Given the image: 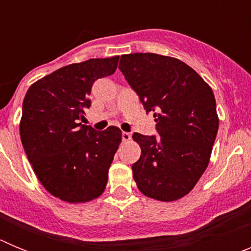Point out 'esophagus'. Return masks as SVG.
Here are the masks:
<instances>
[{"instance_id": "obj_1", "label": "esophagus", "mask_w": 251, "mask_h": 251, "mask_svg": "<svg viewBox=\"0 0 251 251\" xmlns=\"http://www.w3.org/2000/svg\"><path fill=\"white\" fill-rule=\"evenodd\" d=\"M130 138H132V136H130V133H128V132H123V133H122V141H123V142L130 141Z\"/></svg>"}]
</instances>
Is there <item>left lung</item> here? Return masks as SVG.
<instances>
[{"label":"left lung","mask_w":251,"mask_h":251,"mask_svg":"<svg viewBox=\"0 0 251 251\" xmlns=\"http://www.w3.org/2000/svg\"><path fill=\"white\" fill-rule=\"evenodd\" d=\"M119 69L153 112L158 136L133 134L141 158L132 166L139 191L159 201L178 200L200 179L219 129L214 93L187 64L151 52L122 55Z\"/></svg>","instance_id":"8db88e82"}]
</instances>
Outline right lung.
<instances>
[{"mask_svg": "<svg viewBox=\"0 0 251 251\" xmlns=\"http://www.w3.org/2000/svg\"><path fill=\"white\" fill-rule=\"evenodd\" d=\"M119 56L70 64L28 88L22 103L20 136L41 185L66 202L100 196L122 142L118 127L95 130L79 123L90 106L97 79L114 74Z\"/></svg>", "mask_w": 251, "mask_h": 251, "instance_id": "right-lung-1", "label": "right lung"}]
</instances>
